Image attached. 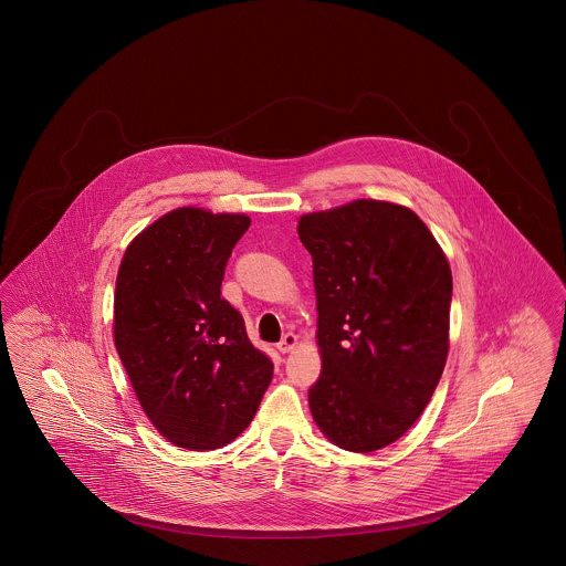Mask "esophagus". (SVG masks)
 Listing matches in <instances>:
<instances>
[{"instance_id": "1", "label": "esophagus", "mask_w": 566, "mask_h": 566, "mask_svg": "<svg viewBox=\"0 0 566 566\" xmlns=\"http://www.w3.org/2000/svg\"><path fill=\"white\" fill-rule=\"evenodd\" d=\"M297 345V336L296 334H285L283 338H281V343L276 345V349L281 352V354H290V352H294Z\"/></svg>"}]
</instances>
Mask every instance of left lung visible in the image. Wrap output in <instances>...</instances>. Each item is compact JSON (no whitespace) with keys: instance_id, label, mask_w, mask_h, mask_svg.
Segmentation results:
<instances>
[{"instance_id":"1","label":"left lung","mask_w":566,"mask_h":566,"mask_svg":"<svg viewBox=\"0 0 566 566\" xmlns=\"http://www.w3.org/2000/svg\"><path fill=\"white\" fill-rule=\"evenodd\" d=\"M297 237L313 258L319 315L313 419L340 449H384L423 413L446 368V251L413 210L386 200L304 212Z\"/></svg>"}]
</instances>
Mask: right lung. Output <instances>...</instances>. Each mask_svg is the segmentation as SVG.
Instances as JSON below:
<instances>
[{"instance_id":"1","label":"right lung","mask_w":566,"mask_h":566,"mask_svg":"<svg viewBox=\"0 0 566 566\" xmlns=\"http://www.w3.org/2000/svg\"><path fill=\"white\" fill-rule=\"evenodd\" d=\"M249 226L242 212L180 207L147 226L120 260L115 347L150 423L182 449L232 443L272 379V361L221 297L228 258Z\"/></svg>"}]
</instances>
